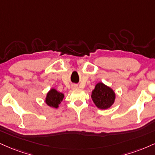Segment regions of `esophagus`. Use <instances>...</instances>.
Returning a JSON list of instances; mask_svg holds the SVG:
<instances>
[{
    "instance_id": "1",
    "label": "esophagus",
    "mask_w": 155,
    "mask_h": 155,
    "mask_svg": "<svg viewBox=\"0 0 155 155\" xmlns=\"http://www.w3.org/2000/svg\"><path fill=\"white\" fill-rule=\"evenodd\" d=\"M72 87H73V88H74V89H75V88H77L78 86H77V85H74Z\"/></svg>"
}]
</instances>
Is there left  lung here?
<instances>
[{
  "mask_svg": "<svg viewBox=\"0 0 155 155\" xmlns=\"http://www.w3.org/2000/svg\"><path fill=\"white\" fill-rule=\"evenodd\" d=\"M92 98L97 107L100 109H107L114 102L115 94L113 89L100 82L92 91Z\"/></svg>",
  "mask_w": 155,
  "mask_h": 155,
  "instance_id": "8db88e82",
  "label": "left lung"
}]
</instances>
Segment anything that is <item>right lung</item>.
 Masks as SVG:
<instances>
[{"mask_svg": "<svg viewBox=\"0 0 155 155\" xmlns=\"http://www.w3.org/2000/svg\"><path fill=\"white\" fill-rule=\"evenodd\" d=\"M64 95L63 93L58 92L55 89H52L48 93L47 97H46V103L50 107L57 108L58 105L62 101Z\"/></svg>", "mask_w": 155, "mask_h": 155, "instance_id": "add662e5", "label": "right lung"}]
</instances>
